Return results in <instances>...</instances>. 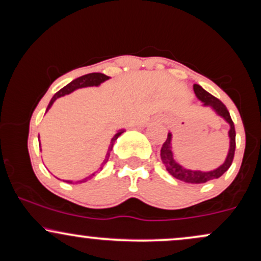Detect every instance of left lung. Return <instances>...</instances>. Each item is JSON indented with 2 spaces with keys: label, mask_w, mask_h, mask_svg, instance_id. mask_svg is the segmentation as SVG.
I'll list each match as a JSON object with an SVG mask.
<instances>
[{
  "label": "left lung",
  "mask_w": 261,
  "mask_h": 261,
  "mask_svg": "<svg viewBox=\"0 0 261 261\" xmlns=\"http://www.w3.org/2000/svg\"><path fill=\"white\" fill-rule=\"evenodd\" d=\"M194 92H195L196 98L202 103L203 107L210 108L217 116L222 118L227 124L229 125L228 130V139H229V148L228 153H227L226 160L220 167L212 169V170H197V169H189L182 167L181 164H179L175 161L174 153H173V147H172V139L173 135L172 133H168V137H167L166 142L163 143L161 148V160L162 163L164 164L166 169L168 170V173L172 176H174L175 179L179 180L189 182V184H202V182L214 180V179L220 178L221 175H223L224 173L228 170L233 162V157H234V151H236V130H234V124H233L232 119H230L229 112L227 110V108L221 100H218L216 97H214L212 94H210L208 92H206L201 86L194 85Z\"/></svg>",
  "instance_id": "left-lung-1"
}]
</instances>
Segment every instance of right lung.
Segmentation results:
<instances>
[{"label": "right lung", "mask_w": 261, "mask_h": 261, "mask_svg": "<svg viewBox=\"0 0 261 261\" xmlns=\"http://www.w3.org/2000/svg\"><path fill=\"white\" fill-rule=\"evenodd\" d=\"M109 79H110V77H109V76H107V74L94 72V73H88V74H85V76H81V77H79V79L73 80L72 82L68 83L67 86H65V87H64V88L60 89V91H59L58 93H55V95H54V97L51 98V100H50L49 106H47V108H46V112H47V110L50 109V108H51V106L54 104V101H55L56 99H58V98H60V97H64V95H66V94H70V93H72V92L76 91V89H80V88H86V87H98V86H100L101 83L106 82V81H108ZM124 131H125V130H119V131H116V134L114 135V136L112 137V140H110L109 148H108V151H107L106 158H104V161L101 162V164H100L99 169L103 168L104 164H106L107 162L109 161L110 152L113 151V146H114V143H115V141L118 140V137L120 136V135H121L122 133H124ZM39 146H40V142H39ZM94 174H95V172L93 173V174H91V175L86 176V178L81 179V180H77L76 182H73L72 180H64V181L68 182V184H79V182H85V181H87V180H88V179H91L92 176L94 175Z\"/></svg>", "instance_id": "obj_1"}]
</instances>
